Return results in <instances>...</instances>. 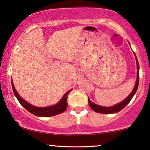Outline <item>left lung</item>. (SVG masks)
I'll use <instances>...</instances> for the list:
<instances>
[{"instance_id":"8db88e82","label":"left lung","mask_w":150,"mask_h":150,"mask_svg":"<svg viewBox=\"0 0 150 150\" xmlns=\"http://www.w3.org/2000/svg\"><path fill=\"white\" fill-rule=\"evenodd\" d=\"M134 54H135V58H136L137 73V80H136L135 87H134L133 89H132V92L129 94L128 97L125 98L124 100L122 101L121 102L118 103V104H115L114 106H110V107H106V106H99V105L94 104V103H93L88 97L89 104L93 111L97 113H105V114H108V113H118V111H121V110L123 109V108H125V106H126V105L130 102V100L132 99V98L133 97V96L135 95L136 92H137V87H138V85H139V78H140V77H139V69H140V67H139V63H138V61H137V57H136L135 53H134Z\"/></svg>"}]
</instances>
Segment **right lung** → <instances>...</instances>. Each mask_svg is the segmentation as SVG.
<instances>
[{"mask_svg": "<svg viewBox=\"0 0 150 150\" xmlns=\"http://www.w3.org/2000/svg\"><path fill=\"white\" fill-rule=\"evenodd\" d=\"M12 87H13V92H14L15 96L16 97L19 102L20 104L23 106L25 109H27L29 112H30L32 114L35 115L37 116L41 117H49L56 116V115L60 114V113L64 112L66 109L67 106H68V102H67V99H68V95L69 93L73 90L71 89L70 90H68L65 94L63 95V97L61 98L56 104L53 105V106H47V107H37V106H33L27 101H26L25 99H23L20 97V94H18V92L15 89L14 85H13V80H12Z\"/></svg>", "mask_w": 150, "mask_h": 150, "instance_id": "right-lung-1", "label": "right lung"}]
</instances>
